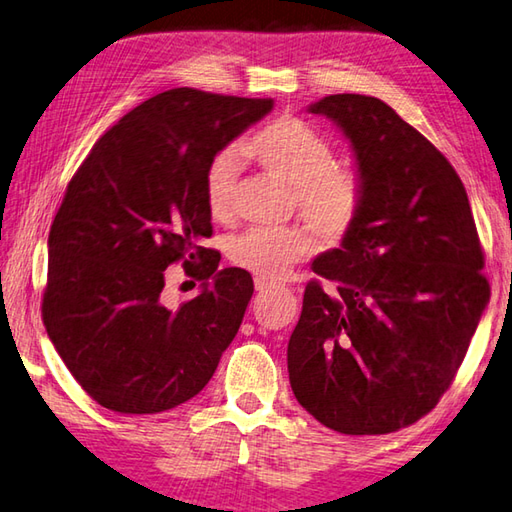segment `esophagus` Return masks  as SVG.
<instances>
[{
	"label": "esophagus",
	"mask_w": 512,
	"mask_h": 512,
	"mask_svg": "<svg viewBox=\"0 0 512 512\" xmlns=\"http://www.w3.org/2000/svg\"><path fill=\"white\" fill-rule=\"evenodd\" d=\"M254 285H256V292H269V289L276 287V283L265 281V278H256Z\"/></svg>",
	"instance_id": "obj_1"
}]
</instances>
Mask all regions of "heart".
Returning a JSON list of instances; mask_svg holds the SVG:
<instances>
[{
  "mask_svg": "<svg viewBox=\"0 0 512 512\" xmlns=\"http://www.w3.org/2000/svg\"><path fill=\"white\" fill-rule=\"evenodd\" d=\"M240 153L269 176L294 187L296 205L323 240L345 238L359 223L363 187L352 171L334 167V149L321 133L298 118H278L240 144ZM240 171L236 151L214 158L205 176L209 214L223 220L231 211V191ZM314 240L301 227L252 229L234 240L231 263L265 281H278L292 265L312 254Z\"/></svg>",
  "mask_w": 512,
  "mask_h": 512,
  "instance_id": "obj_1",
  "label": "heart"
}]
</instances>
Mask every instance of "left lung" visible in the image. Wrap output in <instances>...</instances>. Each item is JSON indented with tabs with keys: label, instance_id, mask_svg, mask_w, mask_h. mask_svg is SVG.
<instances>
[{
	"label": "left lung",
	"instance_id": "left-lung-1",
	"mask_svg": "<svg viewBox=\"0 0 512 512\" xmlns=\"http://www.w3.org/2000/svg\"><path fill=\"white\" fill-rule=\"evenodd\" d=\"M307 111L350 140L359 223L314 258L289 336L301 406L341 435H388L450 388L490 301L475 218L443 153L370 95H327Z\"/></svg>",
	"mask_w": 512,
	"mask_h": 512
}]
</instances>
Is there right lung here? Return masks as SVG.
Segmentation results:
<instances>
[{
	"mask_svg": "<svg viewBox=\"0 0 512 512\" xmlns=\"http://www.w3.org/2000/svg\"><path fill=\"white\" fill-rule=\"evenodd\" d=\"M274 100L171 89L95 142L48 234L42 318L57 354L100 406L156 414L205 388L254 294L240 267L218 269L205 176ZM183 260L201 294L171 311L164 269Z\"/></svg>",
	"mask_w": 512,
	"mask_h": 512,
	"instance_id": "1",
	"label": "right lung"
}]
</instances>
